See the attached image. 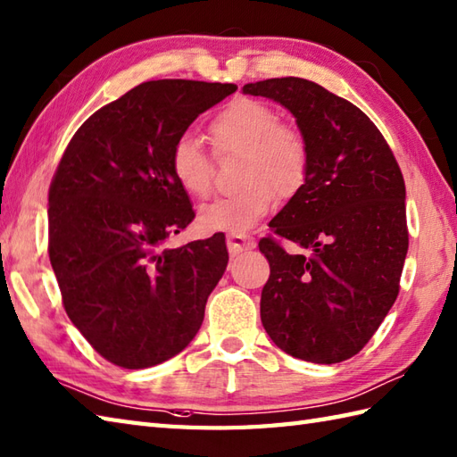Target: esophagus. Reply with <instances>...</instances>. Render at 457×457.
<instances>
[{"label":"esophagus","mask_w":457,"mask_h":457,"mask_svg":"<svg viewBox=\"0 0 457 457\" xmlns=\"http://www.w3.org/2000/svg\"><path fill=\"white\" fill-rule=\"evenodd\" d=\"M255 247V239L249 236H241V234H229L228 236V249L231 255L241 253V251L253 249Z\"/></svg>","instance_id":"obj_1"}]
</instances>
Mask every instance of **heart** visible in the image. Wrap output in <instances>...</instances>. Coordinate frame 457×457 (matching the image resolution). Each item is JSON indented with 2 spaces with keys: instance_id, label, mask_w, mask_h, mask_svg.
<instances>
[{
  "instance_id": "heart-1",
  "label": "heart",
  "mask_w": 457,
  "mask_h": 457,
  "mask_svg": "<svg viewBox=\"0 0 457 457\" xmlns=\"http://www.w3.org/2000/svg\"><path fill=\"white\" fill-rule=\"evenodd\" d=\"M213 147L220 154L241 153L239 184L231 196L216 198L198 213L206 231L241 234L263 220L278 198H290L303 188L310 153L304 135L293 125L278 123V115L257 100H236L210 123ZM172 179L192 198L208 196L212 188V161L202 145L182 135L169 154Z\"/></svg>"
}]
</instances>
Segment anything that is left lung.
<instances>
[{"mask_svg":"<svg viewBox=\"0 0 457 457\" xmlns=\"http://www.w3.org/2000/svg\"><path fill=\"white\" fill-rule=\"evenodd\" d=\"M244 94L293 113L310 153L303 188L269 228L312 255H290L273 237L259 241L270 267L261 322L288 355L345 361L399 295L409 251L403 172L375 123L316 82L269 79L245 84Z\"/></svg>","mask_w":457,"mask_h":457,"instance_id":"left-lung-1","label":"left lung"}]
</instances>
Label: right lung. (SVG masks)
Returning <instances> with one entry per match:
<instances>
[{"mask_svg": "<svg viewBox=\"0 0 457 457\" xmlns=\"http://www.w3.org/2000/svg\"><path fill=\"white\" fill-rule=\"evenodd\" d=\"M236 84L151 80L92 113L48 190V257L72 324L110 363L159 365L198 334L228 267L226 236L172 249L194 220L172 143Z\"/></svg>", "mask_w": 457, "mask_h": 457, "instance_id": "1", "label": "right lung"}]
</instances>
